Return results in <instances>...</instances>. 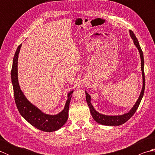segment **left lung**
<instances>
[{"label":"left lung","instance_id":"left-lung-1","mask_svg":"<svg viewBox=\"0 0 155 155\" xmlns=\"http://www.w3.org/2000/svg\"><path fill=\"white\" fill-rule=\"evenodd\" d=\"M130 35L131 38L133 39V42L134 45L136 46L137 48L139 50L140 53V57L141 59V71H142V75H143V88L141 91V93L140 94V96L138 98L137 103L134 105V107L131 108L129 112L127 113H125L122 115H118V116H108V115H104L102 114L94 109L93 105L91 103V96L88 94L86 91V100L87 102V104L88 105V107L90 108V111L92 117H93V119L97 122L98 123L103 125H107V126H119L120 124H123L124 123L129 120L131 117L135 113L136 110H137L138 107H139V104L140 103V101L142 100V98L144 95V88H145V78H144V57H143V52L141 50V48L140 47L139 42L138 41L136 36L134 35V32L130 30Z\"/></svg>","mask_w":155,"mask_h":155}]
</instances>
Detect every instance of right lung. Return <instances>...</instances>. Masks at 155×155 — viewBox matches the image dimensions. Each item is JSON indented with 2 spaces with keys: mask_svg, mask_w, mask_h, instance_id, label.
<instances>
[{
  "mask_svg": "<svg viewBox=\"0 0 155 155\" xmlns=\"http://www.w3.org/2000/svg\"><path fill=\"white\" fill-rule=\"evenodd\" d=\"M22 44L20 45L13 58L11 70V80L14 91L15 103L21 116L38 129L45 132H52L58 130L66 123L68 117V108L73 91L68 94L64 109L56 115L47 114L29 102L21 91L18 81V57Z\"/></svg>",
  "mask_w": 155,
  "mask_h": 155,
  "instance_id": "add662e5",
  "label": "right lung"
}]
</instances>
